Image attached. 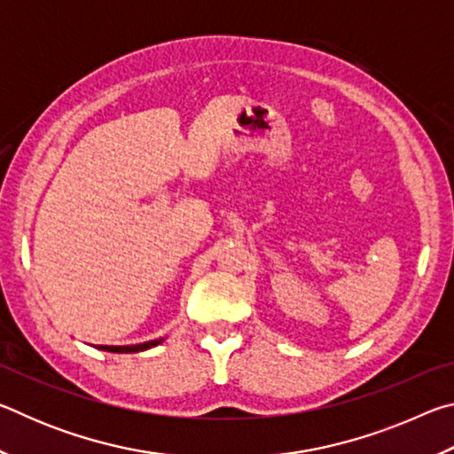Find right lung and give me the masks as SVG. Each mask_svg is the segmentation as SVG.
<instances>
[{"mask_svg": "<svg viewBox=\"0 0 454 454\" xmlns=\"http://www.w3.org/2000/svg\"><path fill=\"white\" fill-rule=\"evenodd\" d=\"M160 344V340H150V342H144V344H132V347H99V350H107V352H140L145 348H152Z\"/></svg>", "mask_w": 454, "mask_h": 454, "instance_id": "obj_1", "label": "right lung"}]
</instances>
